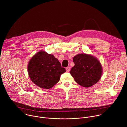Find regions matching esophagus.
Listing matches in <instances>:
<instances>
[{"label":"esophagus","instance_id":"obj_1","mask_svg":"<svg viewBox=\"0 0 127 127\" xmlns=\"http://www.w3.org/2000/svg\"><path fill=\"white\" fill-rule=\"evenodd\" d=\"M66 72H69L70 71V67H67L66 68Z\"/></svg>","mask_w":127,"mask_h":127}]
</instances>
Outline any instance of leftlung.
Listing matches in <instances>:
<instances>
[{
    "label": "left lung",
    "mask_w": 127,
    "mask_h": 127,
    "mask_svg": "<svg viewBox=\"0 0 127 127\" xmlns=\"http://www.w3.org/2000/svg\"><path fill=\"white\" fill-rule=\"evenodd\" d=\"M75 64L70 71L74 80L84 87H89L100 79L102 68L97 59L89 54H77L73 58Z\"/></svg>",
    "instance_id": "left-lung-1"
}]
</instances>
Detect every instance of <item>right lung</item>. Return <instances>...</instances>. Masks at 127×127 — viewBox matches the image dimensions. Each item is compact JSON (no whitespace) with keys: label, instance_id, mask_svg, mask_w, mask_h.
Wrapping results in <instances>:
<instances>
[{"label":"right lung","instance_id":"right-lung-1","mask_svg":"<svg viewBox=\"0 0 127 127\" xmlns=\"http://www.w3.org/2000/svg\"><path fill=\"white\" fill-rule=\"evenodd\" d=\"M28 70L33 83L43 89H49L55 85L60 80L61 75L66 72L54 55L42 50L30 59Z\"/></svg>","mask_w":127,"mask_h":127}]
</instances>
